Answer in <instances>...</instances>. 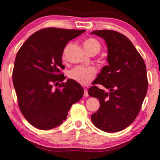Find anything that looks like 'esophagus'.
Instances as JSON below:
<instances>
[{
	"label": "esophagus",
	"instance_id": "esophagus-1",
	"mask_svg": "<svg viewBox=\"0 0 160 160\" xmlns=\"http://www.w3.org/2000/svg\"><path fill=\"white\" fill-rule=\"evenodd\" d=\"M88 91L87 89L84 90V97H88Z\"/></svg>",
	"mask_w": 160,
	"mask_h": 160
}]
</instances>
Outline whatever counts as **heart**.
Returning a JSON list of instances; mask_svg holds the SVG:
<instances>
[{"mask_svg": "<svg viewBox=\"0 0 160 160\" xmlns=\"http://www.w3.org/2000/svg\"><path fill=\"white\" fill-rule=\"evenodd\" d=\"M84 47L89 53H98L101 48L100 43L93 38L86 39L84 42ZM97 75V69L94 67H85L78 66L68 72L70 79L76 81L82 85H88L92 81Z\"/></svg>", "mask_w": 160, "mask_h": 160, "instance_id": "1", "label": "heart"}]
</instances>
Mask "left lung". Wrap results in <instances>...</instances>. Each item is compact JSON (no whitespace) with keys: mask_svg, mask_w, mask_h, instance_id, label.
Segmentation results:
<instances>
[{"mask_svg":"<svg viewBox=\"0 0 160 160\" xmlns=\"http://www.w3.org/2000/svg\"><path fill=\"white\" fill-rule=\"evenodd\" d=\"M91 34L103 38L108 48L109 65L102 68L94 84L109 90L107 92L95 85L89 89V95L100 103L99 110L91 116L92 122L106 132L122 131L136 118L147 94L145 63L125 35L108 29Z\"/></svg>","mask_w":160,"mask_h":160,"instance_id":"1","label":"left lung"}]
</instances>
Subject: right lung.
Returning a JSON list of instances; mask_svg holds the SVG:
<instances>
[{"label": "right lung", "mask_w": 160, "mask_h": 160, "mask_svg": "<svg viewBox=\"0 0 160 160\" xmlns=\"http://www.w3.org/2000/svg\"><path fill=\"white\" fill-rule=\"evenodd\" d=\"M85 32L42 29L32 34L18 51L13 85L22 113L35 128L48 130L59 126L72 105L82 97V86L72 79L63 82L66 77L61 69L65 68L61 58L66 44ZM53 86L59 87L53 88Z\"/></svg>", "instance_id": "right-lung-1"}]
</instances>
